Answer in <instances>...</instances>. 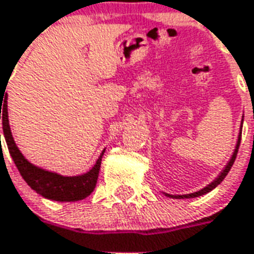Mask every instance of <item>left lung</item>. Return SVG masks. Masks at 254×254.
Listing matches in <instances>:
<instances>
[{
	"mask_svg": "<svg viewBox=\"0 0 254 254\" xmlns=\"http://www.w3.org/2000/svg\"><path fill=\"white\" fill-rule=\"evenodd\" d=\"M242 122H244V116H242V121H241V127H240V133H238V138H237V144H236V148H234V152H233L232 157H230V160L227 161V164L225 165V168L221 171V174L218 175L217 178L207 185L206 187H203L202 190H199L196 192H191V194H185V195H171V194H164L167 196H170V198H174V199H190V198H198V196H202V195L207 194L210 191H213L218 185H221V182H222L225 178H226V175L229 174V171L232 168V165L234 164V160H236V156H237V152H238V148H240V142H241V133H242Z\"/></svg>",
	"mask_w": 254,
	"mask_h": 254,
	"instance_id": "left-lung-1",
	"label": "left lung"
}]
</instances>
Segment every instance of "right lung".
I'll use <instances>...</instances> for the list:
<instances>
[{"mask_svg": "<svg viewBox=\"0 0 254 254\" xmlns=\"http://www.w3.org/2000/svg\"><path fill=\"white\" fill-rule=\"evenodd\" d=\"M1 99L4 101L3 104L2 101L0 103V120H2L3 137H5L7 149L16 164L17 170L20 171L22 179L27 182L28 186L32 190H35L41 196L51 199V200H58V202H76V200H82L86 196H89L97 185L105 149L99 155L98 160L91 170L87 171L86 174L76 175V176H63V175L51 172V171L32 164L18 149L12 136V132H10L9 118H7V95L5 97L2 95Z\"/></svg>", "mask_w": 254, "mask_h": 254, "instance_id": "1", "label": "right lung"}]
</instances>
